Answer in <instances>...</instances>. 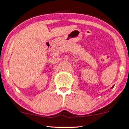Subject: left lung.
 I'll return each mask as SVG.
<instances>
[{
  "label": "left lung",
  "mask_w": 129,
  "mask_h": 129,
  "mask_svg": "<svg viewBox=\"0 0 129 129\" xmlns=\"http://www.w3.org/2000/svg\"><path fill=\"white\" fill-rule=\"evenodd\" d=\"M113 86H112V88H113Z\"/></svg>",
  "instance_id": "1"
}]
</instances>
